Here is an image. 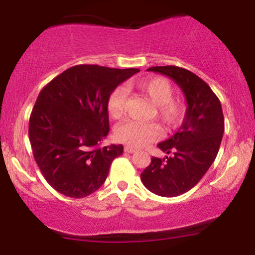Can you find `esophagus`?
Segmentation results:
<instances>
[{
  "label": "esophagus",
  "instance_id": "esophagus-1",
  "mask_svg": "<svg viewBox=\"0 0 255 255\" xmlns=\"http://www.w3.org/2000/svg\"><path fill=\"white\" fill-rule=\"evenodd\" d=\"M125 152H127V153H133V152H135V148H133L131 146H125Z\"/></svg>",
  "mask_w": 255,
  "mask_h": 255
}]
</instances>
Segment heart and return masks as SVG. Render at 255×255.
I'll use <instances>...</instances> for the list:
<instances>
[{
    "label": "heart",
    "mask_w": 255,
    "mask_h": 255,
    "mask_svg": "<svg viewBox=\"0 0 255 255\" xmlns=\"http://www.w3.org/2000/svg\"><path fill=\"white\" fill-rule=\"evenodd\" d=\"M134 86L140 92L145 93L156 104L154 115L160 120L166 128L171 129L181 122L183 114V104L180 99L172 98L171 85L163 78H146L136 81ZM127 92L124 87L119 86L111 91L107 101L108 114L113 119H119L125 113ZM160 134L159 126L154 122H140L136 120H128L119 125L115 129V136L119 141L141 147L148 142L154 141Z\"/></svg>",
    "instance_id": "obj_1"
}]
</instances>
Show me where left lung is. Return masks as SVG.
Segmentation results:
<instances>
[{
	"label": "left lung",
	"mask_w": 255,
	"mask_h": 255,
	"mask_svg": "<svg viewBox=\"0 0 255 255\" xmlns=\"http://www.w3.org/2000/svg\"><path fill=\"white\" fill-rule=\"evenodd\" d=\"M147 71L172 79L183 91L187 109L176 133L157 145L168 156L152 157L140 177L154 194L177 197L192 189L217 157L224 133L223 111L211 87L194 73L176 66L151 67Z\"/></svg>",
	"instance_id": "left-lung-1"
}]
</instances>
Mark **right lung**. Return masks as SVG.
<instances>
[{
    "label": "right lung",
    "mask_w": 255,
    "mask_h": 255,
    "mask_svg": "<svg viewBox=\"0 0 255 255\" xmlns=\"http://www.w3.org/2000/svg\"><path fill=\"white\" fill-rule=\"evenodd\" d=\"M139 72L78 64L40 91L28 124L38 168L55 191L69 198L96 192L122 145L102 147L109 133L107 101L111 91Z\"/></svg>",
    "instance_id": "obj_1"
}]
</instances>
